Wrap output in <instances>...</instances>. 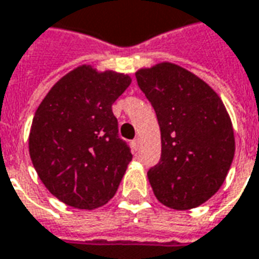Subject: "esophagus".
Here are the masks:
<instances>
[{
  "mask_svg": "<svg viewBox=\"0 0 259 259\" xmlns=\"http://www.w3.org/2000/svg\"><path fill=\"white\" fill-rule=\"evenodd\" d=\"M133 146H134V149L138 150V148H139V139L138 138L134 139V141H133Z\"/></svg>",
  "mask_w": 259,
  "mask_h": 259,
  "instance_id": "1",
  "label": "esophagus"
}]
</instances>
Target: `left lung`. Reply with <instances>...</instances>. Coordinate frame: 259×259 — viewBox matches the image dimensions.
I'll return each mask as SVG.
<instances>
[{"instance_id": "8db88e82", "label": "left lung", "mask_w": 259, "mask_h": 259, "mask_svg": "<svg viewBox=\"0 0 259 259\" xmlns=\"http://www.w3.org/2000/svg\"><path fill=\"white\" fill-rule=\"evenodd\" d=\"M135 76L162 135L160 160L148 171L156 198L177 210L197 208L221 188L234 157L225 104L202 79L170 62Z\"/></svg>"}]
</instances>
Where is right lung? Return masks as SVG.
Here are the masks:
<instances>
[{
  "instance_id": "1",
  "label": "right lung",
  "mask_w": 259,
  "mask_h": 259,
  "mask_svg": "<svg viewBox=\"0 0 259 259\" xmlns=\"http://www.w3.org/2000/svg\"><path fill=\"white\" fill-rule=\"evenodd\" d=\"M130 83L128 75L82 65L58 80L38 106L29 135L30 159L46 188L69 206L95 209L109 202L133 160L111 110Z\"/></svg>"
}]
</instances>
